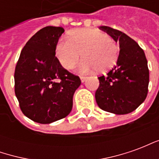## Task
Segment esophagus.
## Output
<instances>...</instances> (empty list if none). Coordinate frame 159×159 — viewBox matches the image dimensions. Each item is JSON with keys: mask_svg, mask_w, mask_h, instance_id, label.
<instances>
[{"mask_svg": "<svg viewBox=\"0 0 159 159\" xmlns=\"http://www.w3.org/2000/svg\"><path fill=\"white\" fill-rule=\"evenodd\" d=\"M86 76H80V79H81V81H82V83H83L85 80H86Z\"/></svg>", "mask_w": 159, "mask_h": 159, "instance_id": "obj_1", "label": "esophagus"}]
</instances>
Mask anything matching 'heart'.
Listing matches in <instances>:
<instances>
[{"label": "heart", "instance_id": "b5f03b06", "mask_svg": "<svg viewBox=\"0 0 159 159\" xmlns=\"http://www.w3.org/2000/svg\"><path fill=\"white\" fill-rule=\"evenodd\" d=\"M56 56L66 70L72 68L83 52L78 65L81 72L106 70L116 63L118 47L107 33L93 29L76 30L69 40L61 39L56 45Z\"/></svg>", "mask_w": 159, "mask_h": 159}]
</instances>
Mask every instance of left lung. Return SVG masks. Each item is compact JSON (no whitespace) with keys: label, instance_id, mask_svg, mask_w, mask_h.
<instances>
[{"label":"left lung","instance_id":"obj_1","mask_svg":"<svg viewBox=\"0 0 159 159\" xmlns=\"http://www.w3.org/2000/svg\"><path fill=\"white\" fill-rule=\"evenodd\" d=\"M100 30L119 42L117 65L106 76H99L100 86L95 100L103 111L128 114L146 100L148 92L149 70L143 49L129 36L118 30L100 26Z\"/></svg>","mask_w":159,"mask_h":159}]
</instances>
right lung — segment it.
Listing matches in <instances>:
<instances>
[{"instance_id": "add662e5", "label": "right lung", "mask_w": 159, "mask_h": 159, "mask_svg": "<svg viewBox=\"0 0 159 159\" xmlns=\"http://www.w3.org/2000/svg\"><path fill=\"white\" fill-rule=\"evenodd\" d=\"M65 30L47 26L26 42L14 71V90L26 117L39 123L66 117L72 109L79 76L69 72L55 57L56 45Z\"/></svg>"}]
</instances>
